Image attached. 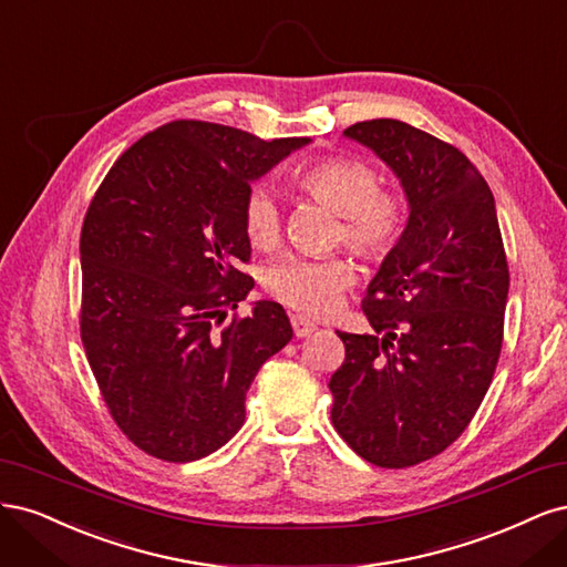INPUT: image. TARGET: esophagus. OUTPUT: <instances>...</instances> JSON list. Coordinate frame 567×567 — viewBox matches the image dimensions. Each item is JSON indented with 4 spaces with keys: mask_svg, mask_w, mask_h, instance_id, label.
Returning a JSON list of instances; mask_svg holds the SVG:
<instances>
[{
    "mask_svg": "<svg viewBox=\"0 0 567 567\" xmlns=\"http://www.w3.org/2000/svg\"><path fill=\"white\" fill-rule=\"evenodd\" d=\"M291 320V330H295V334L301 339V337H308L310 332H316V322H310L308 318L295 313L289 318Z\"/></svg>",
    "mask_w": 567,
    "mask_h": 567,
    "instance_id": "34e87169",
    "label": "esophagus"
}]
</instances>
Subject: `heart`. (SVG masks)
Instances as JSON below:
<instances>
[{
  "instance_id": "obj_1",
  "label": "heart",
  "mask_w": 567,
  "mask_h": 567,
  "mask_svg": "<svg viewBox=\"0 0 567 567\" xmlns=\"http://www.w3.org/2000/svg\"><path fill=\"white\" fill-rule=\"evenodd\" d=\"M297 184L341 216L337 237L360 259L379 264L389 259L403 240L410 216L405 197L379 188V174L368 162L322 157L301 169ZM243 226L254 247H276L282 230L278 195L266 186L251 188L243 207ZM353 280V266L341 257H285L268 268L266 289L278 301L306 316H324Z\"/></svg>"
}]
</instances>
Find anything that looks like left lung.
<instances>
[{"label":"left lung","mask_w":567,"mask_h":567,"mask_svg":"<svg viewBox=\"0 0 567 567\" xmlns=\"http://www.w3.org/2000/svg\"><path fill=\"white\" fill-rule=\"evenodd\" d=\"M389 164L405 190L403 240L362 299L372 334L346 346L330 379L332 424L364 462L405 468L464 433L495 374L508 264L495 197L454 145L400 120L343 132Z\"/></svg>","instance_id":"obj_1"}]
</instances>
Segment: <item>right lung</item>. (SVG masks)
<instances>
[{"mask_svg":"<svg viewBox=\"0 0 567 567\" xmlns=\"http://www.w3.org/2000/svg\"><path fill=\"white\" fill-rule=\"evenodd\" d=\"M306 143L176 120L124 151L91 199L82 343L115 424L157 460L224 447L245 424L254 377L291 339L276 301L221 322L254 287L237 268L251 257V181Z\"/></svg>","mask_w":567,"mask_h":567,"instance_id":"add662e5","label":"right lung"}]
</instances>
